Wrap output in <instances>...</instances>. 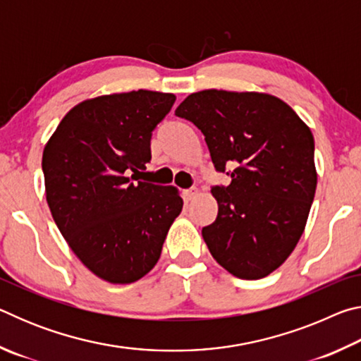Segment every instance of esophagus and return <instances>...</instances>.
I'll return each mask as SVG.
<instances>
[{"label":"esophagus","mask_w":361,"mask_h":361,"mask_svg":"<svg viewBox=\"0 0 361 361\" xmlns=\"http://www.w3.org/2000/svg\"><path fill=\"white\" fill-rule=\"evenodd\" d=\"M197 194H199L197 188H189V189H185V191H183V197H185V200H192Z\"/></svg>","instance_id":"1"}]
</instances>
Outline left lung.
Here are the masks:
<instances>
[{
  "mask_svg": "<svg viewBox=\"0 0 361 361\" xmlns=\"http://www.w3.org/2000/svg\"><path fill=\"white\" fill-rule=\"evenodd\" d=\"M204 133L216 172L218 216L202 228L213 258L232 276L256 280L276 271L301 239L317 172L314 137L277 97L200 90L175 109Z\"/></svg>",
  "mask_w": 361,
  "mask_h": 361,
  "instance_id": "1",
  "label": "left lung"
}]
</instances>
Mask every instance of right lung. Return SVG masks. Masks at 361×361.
Wrapping results in <instances>:
<instances>
[{
  "label": "right lung",
  "mask_w": 361,
  "mask_h": 361,
  "mask_svg": "<svg viewBox=\"0 0 361 361\" xmlns=\"http://www.w3.org/2000/svg\"><path fill=\"white\" fill-rule=\"evenodd\" d=\"M175 100L143 89L85 100L44 146L54 221L82 264L109 283L146 276L181 213L176 188L137 181L151 161L152 130Z\"/></svg>",
  "instance_id": "obj_1"
}]
</instances>
